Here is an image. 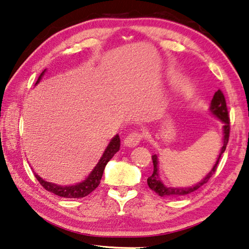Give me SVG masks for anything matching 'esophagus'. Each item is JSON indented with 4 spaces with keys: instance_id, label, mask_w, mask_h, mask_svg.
<instances>
[{
    "instance_id": "34e87169",
    "label": "esophagus",
    "mask_w": 249,
    "mask_h": 249,
    "mask_svg": "<svg viewBox=\"0 0 249 249\" xmlns=\"http://www.w3.org/2000/svg\"><path fill=\"white\" fill-rule=\"evenodd\" d=\"M142 140H143V134L139 131H135L129 134L128 136H126L124 144L127 146V147H135V146L141 143Z\"/></svg>"
}]
</instances>
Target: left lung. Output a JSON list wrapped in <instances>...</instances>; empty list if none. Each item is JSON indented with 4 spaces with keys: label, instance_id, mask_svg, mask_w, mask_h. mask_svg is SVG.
<instances>
[{
    "label": "left lung",
    "instance_id": "1",
    "mask_svg": "<svg viewBox=\"0 0 249 249\" xmlns=\"http://www.w3.org/2000/svg\"><path fill=\"white\" fill-rule=\"evenodd\" d=\"M211 112L214 114V115L218 118L219 121L223 122V133H224V139H223V147L220 149V153L218 157H217V160L214 165V167L212 168V171L208 173L204 179L199 181L198 184H196L195 186L188 187V188H174V187H167L163 184V181L160 180L159 176V160H157V156L153 155V165H154V171L153 174L147 178V184L149 188L156 193L157 195L161 197L164 196H181V195H187L191 194V193L195 192L199 187H202L204 184H206L208 179L211 178L212 175L214 174L217 165L219 163L220 157H222L223 153L226 149V146L228 143V140H230V132H231V121H230V115H228V110L226 106V101H225V96L223 92L220 89L217 90L214 94V97H213L212 103H211Z\"/></svg>",
    "mask_w": 249,
    "mask_h": 249
}]
</instances>
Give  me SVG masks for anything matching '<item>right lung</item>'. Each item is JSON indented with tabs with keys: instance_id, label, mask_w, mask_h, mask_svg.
I'll list each match as a JSON object with an SVG mask.
<instances>
[{
	"instance_id": "add662e5",
	"label": "right lung",
	"mask_w": 249,
	"mask_h": 249,
	"mask_svg": "<svg viewBox=\"0 0 249 249\" xmlns=\"http://www.w3.org/2000/svg\"><path fill=\"white\" fill-rule=\"evenodd\" d=\"M44 72L45 70L43 71L42 74L38 76L36 84L39 82V80H41V77L43 76ZM120 144H121L120 136L118 135L114 136L113 140L109 142L107 147H106L103 156L101 157V160L97 163L95 168L90 172V174L89 175L88 178L80 184L72 185V186H61V185H56V184L49 183V181H45L37 174H35V173L34 175L36 177V179L39 181V184H41L46 191L53 193L55 195L65 197V198H82V197H85L89 194H90V193H92L94 189L100 185L106 164H107L109 160L118 152V149H120Z\"/></svg>"
}]
</instances>
